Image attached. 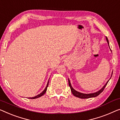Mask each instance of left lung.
Instances as JSON below:
<instances>
[{
    "mask_svg": "<svg viewBox=\"0 0 120 120\" xmlns=\"http://www.w3.org/2000/svg\"><path fill=\"white\" fill-rule=\"evenodd\" d=\"M106 39L108 43V44H109V41H108V39L107 37H106ZM68 81H69V86H70L72 94L74 95L75 96L77 97V98H95V97L98 96V95H100V94L103 91L104 89H105V87L107 86V83H108V82H109V81H108L106 83V84H105V86H103V87L100 90H99L98 91L96 92V93H91V94H83V93H79V92H78L76 91V90L74 89V88L72 87L71 85V83H70V80H69V79H68Z\"/></svg>",
    "mask_w": 120,
    "mask_h": 120,
    "instance_id": "8db88e82",
    "label": "left lung"
}]
</instances>
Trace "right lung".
<instances>
[{
	"label": "right lung",
	"instance_id": "1",
	"mask_svg": "<svg viewBox=\"0 0 120 120\" xmlns=\"http://www.w3.org/2000/svg\"><path fill=\"white\" fill-rule=\"evenodd\" d=\"M49 81H48V84H47V85H46V88H45V89H44V90H43V91L42 92V93H41V94H40L37 95V96H36L33 97V98H30V99H34V98H39V97H41V96H43V95H44L45 93V92H46V90H47V88H48V86H49Z\"/></svg>",
	"mask_w": 120,
	"mask_h": 120
}]
</instances>
